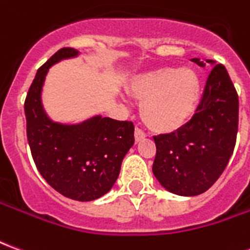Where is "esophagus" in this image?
<instances>
[{
    "label": "esophagus",
    "mask_w": 250,
    "mask_h": 250,
    "mask_svg": "<svg viewBox=\"0 0 250 250\" xmlns=\"http://www.w3.org/2000/svg\"><path fill=\"white\" fill-rule=\"evenodd\" d=\"M146 138V134L141 128H135V142H141Z\"/></svg>",
    "instance_id": "esophagus-1"
}]
</instances>
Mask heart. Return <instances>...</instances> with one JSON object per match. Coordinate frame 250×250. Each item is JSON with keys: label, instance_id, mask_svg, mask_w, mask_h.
I'll return each mask as SVG.
<instances>
[{"label": "heart", "instance_id": "heart-1", "mask_svg": "<svg viewBox=\"0 0 250 250\" xmlns=\"http://www.w3.org/2000/svg\"><path fill=\"white\" fill-rule=\"evenodd\" d=\"M128 92L142 102L145 125L158 134H170L184 127L193 116L202 82L191 68L165 66L136 76Z\"/></svg>", "mask_w": 250, "mask_h": 250}]
</instances>
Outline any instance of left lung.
Returning <instances> with one entry per match:
<instances>
[{
    "label": "left lung",
    "mask_w": 250,
    "mask_h": 250,
    "mask_svg": "<svg viewBox=\"0 0 250 250\" xmlns=\"http://www.w3.org/2000/svg\"><path fill=\"white\" fill-rule=\"evenodd\" d=\"M191 62L214 65L195 114L179 130L154 136L152 173L166 190L184 197L205 193L220 178L238 130V96L225 66L197 57Z\"/></svg>",
    "instance_id": "left-lung-1"
}]
</instances>
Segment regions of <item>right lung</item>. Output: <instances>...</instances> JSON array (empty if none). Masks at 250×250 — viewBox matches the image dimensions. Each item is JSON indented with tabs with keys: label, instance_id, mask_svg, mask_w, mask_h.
<instances>
[{
	"label": "right lung",
	"instance_id": "1",
	"mask_svg": "<svg viewBox=\"0 0 250 250\" xmlns=\"http://www.w3.org/2000/svg\"><path fill=\"white\" fill-rule=\"evenodd\" d=\"M79 55L73 48H62L41 66L24 108L30 152L42 178L66 198L87 202L112 188L135 139L131 122L95 115L82 123L66 125L48 116L41 95L49 68Z\"/></svg>",
	"mask_w": 250,
	"mask_h": 250
}]
</instances>
